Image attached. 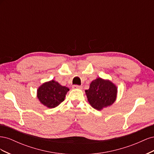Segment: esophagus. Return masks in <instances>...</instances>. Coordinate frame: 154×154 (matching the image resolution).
<instances>
[{"label": "esophagus", "instance_id": "34e87169", "mask_svg": "<svg viewBox=\"0 0 154 154\" xmlns=\"http://www.w3.org/2000/svg\"><path fill=\"white\" fill-rule=\"evenodd\" d=\"M72 88H76H76H78V89H82V87L80 86V85H73Z\"/></svg>", "mask_w": 154, "mask_h": 154}]
</instances>
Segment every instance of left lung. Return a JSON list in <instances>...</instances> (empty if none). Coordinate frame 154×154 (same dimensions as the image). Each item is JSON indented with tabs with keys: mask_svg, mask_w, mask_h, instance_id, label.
<instances>
[{
	"mask_svg": "<svg viewBox=\"0 0 154 154\" xmlns=\"http://www.w3.org/2000/svg\"><path fill=\"white\" fill-rule=\"evenodd\" d=\"M85 94L92 108L101 110L114 103L117 98L118 87L108 79L97 78L91 83Z\"/></svg>",
	"mask_w": 154,
	"mask_h": 154,
	"instance_id": "8db88e82",
	"label": "left lung"
}]
</instances>
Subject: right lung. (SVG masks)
<instances>
[{
	"mask_svg": "<svg viewBox=\"0 0 154 154\" xmlns=\"http://www.w3.org/2000/svg\"><path fill=\"white\" fill-rule=\"evenodd\" d=\"M69 88L53 80L42 83L37 89L36 96L40 103L53 109L64 101Z\"/></svg>",
	"mask_w": 154,
	"mask_h": 154,
	"instance_id": "add662e5",
	"label": "right lung"
}]
</instances>
